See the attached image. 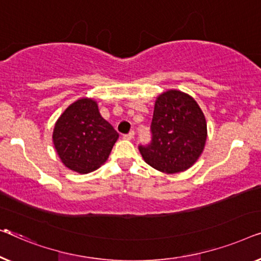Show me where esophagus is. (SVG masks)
Listing matches in <instances>:
<instances>
[{
    "mask_svg": "<svg viewBox=\"0 0 261 261\" xmlns=\"http://www.w3.org/2000/svg\"><path fill=\"white\" fill-rule=\"evenodd\" d=\"M134 137H135V132L134 131H130L129 134H126V135L123 136V138L124 139H127V141H130V139H132Z\"/></svg>",
    "mask_w": 261,
    "mask_h": 261,
    "instance_id": "obj_1",
    "label": "esophagus"
}]
</instances>
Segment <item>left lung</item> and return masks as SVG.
Wrapping results in <instances>:
<instances>
[{"label": "left lung", "instance_id": "left-lung-1", "mask_svg": "<svg viewBox=\"0 0 261 261\" xmlns=\"http://www.w3.org/2000/svg\"><path fill=\"white\" fill-rule=\"evenodd\" d=\"M151 132V144L139 146L143 160L164 174H177L193 167L203 152L207 122L192 95L168 90L156 98Z\"/></svg>", "mask_w": 261, "mask_h": 261}]
</instances>
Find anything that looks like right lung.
I'll use <instances>...</instances> for the list:
<instances>
[{"instance_id": "1", "label": "right lung", "mask_w": 261, "mask_h": 261, "mask_svg": "<svg viewBox=\"0 0 261 261\" xmlns=\"http://www.w3.org/2000/svg\"><path fill=\"white\" fill-rule=\"evenodd\" d=\"M52 138L59 159L66 168L89 174L108 161L119 135L102 118L97 101L84 97L61 113Z\"/></svg>"}]
</instances>
